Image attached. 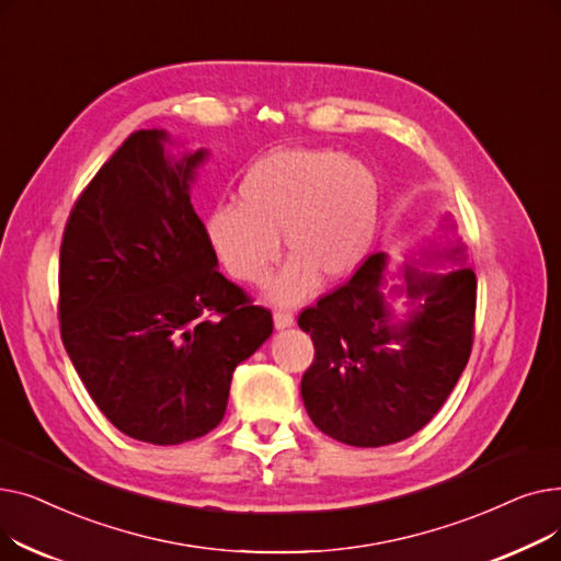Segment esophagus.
Wrapping results in <instances>:
<instances>
[{
  "instance_id": "1",
  "label": "esophagus",
  "mask_w": 561,
  "mask_h": 561,
  "mask_svg": "<svg viewBox=\"0 0 561 561\" xmlns=\"http://www.w3.org/2000/svg\"><path fill=\"white\" fill-rule=\"evenodd\" d=\"M273 320H275V330H286L293 325V322H296V318H293L290 311H282V309L273 313Z\"/></svg>"
}]
</instances>
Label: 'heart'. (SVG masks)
<instances>
[{"mask_svg":"<svg viewBox=\"0 0 561 561\" xmlns=\"http://www.w3.org/2000/svg\"><path fill=\"white\" fill-rule=\"evenodd\" d=\"M218 206L206 236L227 273L261 284L279 259V233L293 259L271 284L282 305L307 300L318 275L347 277L368 254L379 214L373 172L322 147H279L250 165L236 193Z\"/></svg>","mask_w":561,"mask_h":561,"instance_id":"heart-1","label":"heart"}]
</instances>
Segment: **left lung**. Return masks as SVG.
<instances>
[{
	"label": "left lung",
	"mask_w": 561,
	"mask_h": 561,
	"mask_svg": "<svg viewBox=\"0 0 561 561\" xmlns=\"http://www.w3.org/2000/svg\"><path fill=\"white\" fill-rule=\"evenodd\" d=\"M466 245L430 241L400 273L370 254L343 286L300 313L316 357L302 375L313 425L357 448L391 446L444 407L473 347L478 279ZM450 267L434 272L433 265ZM398 276L396 285L390 279ZM402 299L404 312L392 302Z\"/></svg>",
	"instance_id": "1"
}]
</instances>
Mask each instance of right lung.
<instances>
[{"instance_id":"right-lung-1","label":"right lung","mask_w":561,"mask_h":561,"mask_svg":"<svg viewBox=\"0 0 561 561\" xmlns=\"http://www.w3.org/2000/svg\"><path fill=\"white\" fill-rule=\"evenodd\" d=\"M165 129L134 131L85 186L58 265L68 357L123 434L176 446L225 416L231 375L273 334L222 273L191 204L209 150L168 152Z\"/></svg>"}]
</instances>
